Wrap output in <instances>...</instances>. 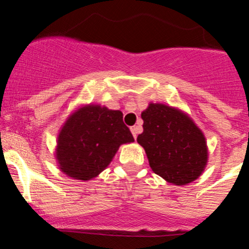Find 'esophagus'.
I'll use <instances>...</instances> for the list:
<instances>
[{
  "instance_id": "1",
  "label": "esophagus",
  "mask_w": 249,
  "mask_h": 249,
  "mask_svg": "<svg viewBox=\"0 0 249 249\" xmlns=\"http://www.w3.org/2000/svg\"><path fill=\"white\" fill-rule=\"evenodd\" d=\"M130 130H132V134L135 139V138L138 137V134L140 133V127H138V125H133V127L130 128Z\"/></svg>"
}]
</instances>
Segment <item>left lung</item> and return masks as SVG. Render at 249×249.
Instances as JSON below:
<instances>
[{"label":"left lung","instance_id":"left-lung-1","mask_svg":"<svg viewBox=\"0 0 249 249\" xmlns=\"http://www.w3.org/2000/svg\"><path fill=\"white\" fill-rule=\"evenodd\" d=\"M143 132L137 142L147 155L153 173L182 186L196 180L207 163L202 132L180 110L151 103L142 112Z\"/></svg>","mask_w":249,"mask_h":249}]
</instances>
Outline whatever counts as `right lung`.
<instances>
[{
	"label": "right lung",
	"mask_w": 249,
	"mask_h": 249,
	"mask_svg": "<svg viewBox=\"0 0 249 249\" xmlns=\"http://www.w3.org/2000/svg\"><path fill=\"white\" fill-rule=\"evenodd\" d=\"M134 142L124 114L101 106L76 110L63 124L57 139L56 160L61 170L76 180H92L114 158L120 145Z\"/></svg>",
	"instance_id": "1"
}]
</instances>
